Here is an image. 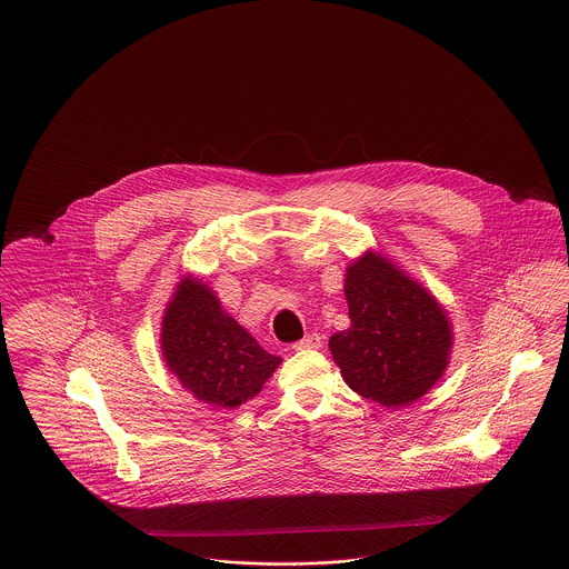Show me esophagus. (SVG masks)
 Returning a JSON list of instances; mask_svg holds the SVG:
<instances>
[{
	"instance_id": "1",
	"label": "esophagus",
	"mask_w": 569,
	"mask_h": 569,
	"mask_svg": "<svg viewBox=\"0 0 569 569\" xmlns=\"http://www.w3.org/2000/svg\"><path fill=\"white\" fill-rule=\"evenodd\" d=\"M296 351H303V349H319L321 347V337L319 335H306L302 341L293 342L291 345Z\"/></svg>"
}]
</instances>
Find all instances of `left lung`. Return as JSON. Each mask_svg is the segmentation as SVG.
<instances>
[{
	"mask_svg": "<svg viewBox=\"0 0 569 569\" xmlns=\"http://www.w3.org/2000/svg\"><path fill=\"white\" fill-rule=\"evenodd\" d=\"M349 328L330 337L342 379L383 408L410 406L445 373L451 326L418 282L367 252L347 269Z\"/></svg>",
	"mask_w": 569,
	"mask_h": 569,
	"instance_id": "obj_1",
	"label": "left lung"
}]
</instances>
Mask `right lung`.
Returning a JSON list of instances; mask_svg holds the SVG:
<instances>
[{"label":"right lung","instance_id":"1","mask_svg":"<svg viewBox=\"0 0 569 569\" xmlns=\"http://www.w3.org/2000/svg\"><path fill=\"white\" fill-rule=\"evenodd\" d=\"M161 349L170 371L204 403L234 408L261 392L280 365L200 280L186 278L166 308Z\"/></svg>","mask_w":569,"mask_h":569}]
</instances>
